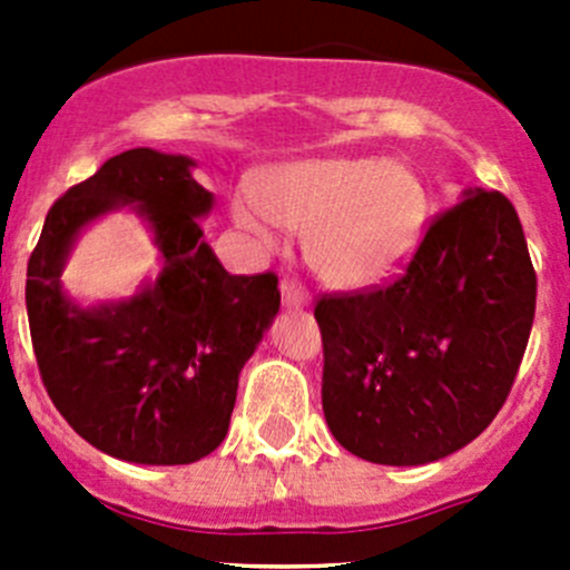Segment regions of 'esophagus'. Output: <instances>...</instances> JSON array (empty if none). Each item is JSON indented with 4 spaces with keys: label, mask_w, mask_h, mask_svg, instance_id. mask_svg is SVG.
I'll use <instances>...</instances> for the list:
<instances>
[{
    "label": "esophagus",
    "mask_w": 570,
    "mask_h": 570,
    "mask_svg": "<svg viewBox=\"0 0 570 570\" xmlns=\"http://www.w3.org/2000/svg\"><path fill=\"white\" fill-rule=\"evenodd\" d=\"M281 301H284L286 308H303L308 306V295L297 281L284 278L281 281Z\"/></svg>",
    "instance_id": "esophagus-1"
}]
</instances>
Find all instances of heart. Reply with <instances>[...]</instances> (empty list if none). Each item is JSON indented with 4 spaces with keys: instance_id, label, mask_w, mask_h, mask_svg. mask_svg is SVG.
Segmentation results:
<instances>
[{
    "instance_id": "1",
    "label": "heart",
    "mask_w": 570,
    "mask_h": 570,
    "mask_svg": "<svg viewBox=\"0 0 570 570\" xmlns=\"http://www.w3.org/2000/svg\"><path fill=\"white\" fill-rule=\"evenodd\" d=\"M430 195L405 163L327 157L284 165L232 195V217L258 250H278L284 232L306 234L314 273L336 289L392 278L422 243Z\"/></svg>"
}]
</instances>
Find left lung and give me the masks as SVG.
Wrapping results in <instances>:
<instances>
[{"label":"left lung","mask_w":570,"mask_h":570,"mask_svg":"<svg viewBox=\"0 0 570 570\" xmlns=\"http://www.w3.org/2000/svg\"><path fill=\"white\" fill-rule=\"evenodd\" d=\"M538 278L502 193L463 189L394 284L322 297V411L333 439L381 465H424L474 441L508 400Z\"/></svg>","instance_id":"obj_1"}]
</instances>
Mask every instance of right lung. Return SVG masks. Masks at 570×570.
Returning a JSON list of instances; mask_svg holds the SVG:
<instances>
[{
    "instance_id": "right-lung-1",
    "label": "right lung",
    "mask_w": 570,
    "mask_h": 570,
    "mask_svg": "<svg viewBox=\"0 0 570 570\" xmlns=\"http://www.w3.org/2000/svg\"><path fill=\"white\" fill-rule=\"evenodd\" d=\"M195 159L131 148L49 209L27 264V317L57 411L88 444L142 465L195 463L223 444L239 372L281 308L273 273L232 275L204 239L215 195ZM140 216L160 250L124 302L82 307L59 275L78 234L109 210Z\"/></svg>"
}]
</instances>
